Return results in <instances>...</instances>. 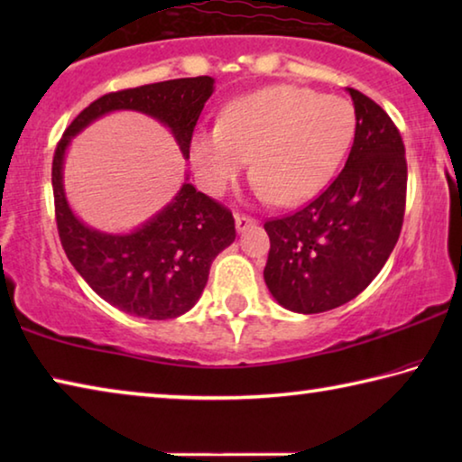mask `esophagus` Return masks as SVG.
Returning a JSON list of instances; mask_svg holds the SVG:
<instances>
[{"label": "esophagus", "instance_id": "obj_1", "mask_svg": "<svg viewBox=\"0 0 462 462\" xmlns=\"http://www.w3.org/2000/svg\"><path fill=\"white\" fill-rule=\"evenodd\" d=\"M234 222H236V232H245L248 228H253V226L256 224V220H253V217L248 216H242V214H236V217H234Z\"/></svg>", "mask_w": 462, "mask_h": 462}]
</instances>
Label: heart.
<instances>
[{
    "instance_id": "obj_1",
    "label": "heart",
    "mask_w": 462,
    "mask_h": 462,
    "mask_svg": "<svg viewBox=\"0 0 462 462\" xmlns=\"http://www.w3.org/2000/svg\"><path fill=\"white\" fill-rule=\"evenodd\" d=\"M356 132L348 99L277 85L234 101L220 124L199 128L189 154L203 189L220 195L254 159L263 198L293 206L332 181Z\"/></svg>"
}]
</instances>
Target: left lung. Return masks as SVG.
Wrapping results in <instances>:
<instances>
[{"instance_id":"obj_1","label":"left lung","mask_w":462,"mask_h":462,"mask_svg":"<svg viewBox=\"0 0 462 462\" xmlns=\"http://www.w3.org/2000/svg\"><path fill=\"white\" fill-rule=\"evenodd\" d=\"M355 143L340 175L300 212L264 224V283L279 306L319 314L342 306L379 275L400 238L408 165L400 130L383 107L346 89Z\"/></svg>"}]
</instances>
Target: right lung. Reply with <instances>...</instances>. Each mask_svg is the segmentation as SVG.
Masks as SVG:
<instances>
[{
  "label": "right lung",
  "mask_w": 462,
  "mask_h": 462,
  "mask_svg": "<svg viewBox=\"0 0 462 462\" xmlns=\"http://www.w3.org/2000/svg\"><path fill=\"white\" fill-rule=\"evenodd\" d=\"M214 83L203 75L107 93L77 116L54 151L52 191L60 245L85 283L124 314L169 319L189 311L208 283L214 259L236 238L232 212L195 189L187 175L175 198L138 228L122 234L91 228L69 206L62 183L67 148L89 124L128 109L167 126L189 159L193 128Z\"/></svg>",
  "instance_id": "obj_1"
}]
</instances>
